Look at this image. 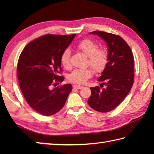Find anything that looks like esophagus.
<instances>
[{
    "instance_id": "obj_1",
    "label": "esophagus",
    "mask_w": 154,
    "mask_h": 154,
    "mask_svg": "<svg viewBox=\"0 0 154 154\" xmlns=\"http://www.w3.org/2000/svg\"><path fill=\"white\" fill-rule=\"evenodd\" d=\"M73 87L74 88H76V89H82V88L83 87V86L79 85H74Z\"/></svg>"
}]
</instances>
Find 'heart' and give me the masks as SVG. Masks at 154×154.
I'll return each instance as SVG.
<instances>
[{"instance_id": "obj_1", "label": "heart", "mask_w": 154, "mask_h": 154, "mask_svg": "<svg viewBox=\"0 0 154 154\" xmlns=\"http://www.w3.org/2000/svg\"><path fill=\"white\" fill-rule=\"evenodd\" d=\"M78 50L88 57V64H89L97 72L103 71L108 62V54L105 50L98 49L97 44L91 40H84L77 45ZM71 52L66 49L61 55V63L65 69L71 67ZM93 70L89 67L86 69H75L69 76V80L74 83L83 84L93 76Z\"/></svg>"}]
</instances>
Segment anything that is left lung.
<instances>
[{"instance_id": "1", "label": "left lung", "mask_w": 154, "mask_h": 154, "mask_svg": "<svg viewBox=\"0 0 154 154\" xmlns=\"http://www.w3.org/2000/svg\"><path fill=\"white\" fill-rule=\"evenodd\" d=\"M89 34L97 35L106 42L108 62L99 78V86L91 87L88 104L93 109L107 112L118 106L131 90L134 83V57L131 49L119 35L102 31Z\"/></svg>"}]
</instances>
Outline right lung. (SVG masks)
<instances>
[{"instance_id":"add662e5","label":"right lung","mask_w":154,"mask_h":154,"mask_svg":"<svg viewBox=\"0 0 154 154\" xmlns=\"http://www.w3.org/2000/svg\"><path fill=\"white\" fill-rule=\"evenodd\" d=\"M75 35L47 34L30 42L20 55L17 75L26 100L32 109L44 116H51L63 107L72 91L71 84L52 89L63 81L61 55Z\"/></svg>"}]
</instances>
